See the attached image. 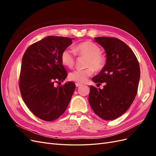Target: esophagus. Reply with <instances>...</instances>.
<instances>
[{"label": "esophagus", "instance_id": "1", "mask_svg": "<svg viewBox=\"0 0 156 156\" xmlns=\"http://www.w3.org/2000/svg\"><path fill=\"white\" fill-rule=\"evenodd\" d=\"M75 85H76L77 87H80L81 85H82V84L79 83H75Z\"/></svg>", "mask_w": 156, "mask_h": 156}]
</instances>
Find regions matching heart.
Returning a JSON list of instances; mask_svg holds the SVG:
<instances>
[{
  "label": "heart",
  "mask_w": 156,
  "mask_h": 156,
  "mask_svg": "<svg viewBox=\"0 0 156 156\" xmlns=\"http://www.w3.org/2000/svg\"><path fill=\"white\" fill-rule=\"evenodd\" d=\"M74 51L69 48L65 49L61 54V61L65 66L72 68L75 63V53L79 56L87 57L85 69H77L69 73L70 81L83 83L89 77L94 73V69L101 70L105 65V58L100 53L101 50L99 46L91 41L81 42L75 45Z\"/></svg>",
  "instance_id": "obj_1"
}]
</instances>
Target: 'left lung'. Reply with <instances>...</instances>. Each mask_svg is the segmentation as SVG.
Listing matches in <instances>:
<instances>
[{"mask_svg": "<svg viewBox=\"0 0 156 156\" xmlns=\"http://www.w3.org/2000/svg\"><path fill=\"white\" fill-rule=\"evenodd\" d=\"M95 41L105 49L106 63L94 83H105L103 89L90 86L89 103L101 119L112 120L128 109L136 96L140 67L134 53L124 42L115 37H97Z\"/></svg>", "mask_w": 156, "mask_h": 156, "instance_id": "left-lung-1", "label": "left lung"}]
</instances>
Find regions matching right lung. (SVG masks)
Returning a JSON list of instances; mask_svg holds the SVG:
<instances>
[{
  "label": "right lung",
  "mask_w": 156,
  "mask_h": 156,
  "mask_svg": "<svg viewBox=\"0 0 156 156\" xmlns=\"http://www.w3.org/2000/svg\"><path fill=\"white\" fill-rule=\"evenodd\" d=\"M74 38L47 36L27 48L22 58L20 88L23 100L39 119L53 121L66 110L75 88L68 81L59 84L67 77L61 61L62 51ZM55 82L59 86L55 87Z\"/></svg>",
  "instance_id": "1"
}]
</instances>
